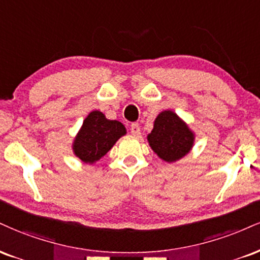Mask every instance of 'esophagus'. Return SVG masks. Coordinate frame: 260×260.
<instances>
[{"mask_svg":"<svg viewBox=\"0 0 260 260\" xmlns=\"http://www.w3.org/2000/svg\"><path fill=\"white\" fill-rule=\"evenodd\" d=\"M131 133L133 134V136L138 137L140 134V127L138 123H132L131 124Z\"/></svg>","mask_w":260,"mask_h":260,"instance_id":"esophagus-1","label":"esophagus"}]
</instances>
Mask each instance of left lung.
<instances>
[{
    "label": "left lung",
    "mask_w": 260,
    "mask_h": 260,
    "mask_svg": "<svg viewBox=\"0 0 260 260\" xmlns=\"http://www.w3.org/2000/svg\"><path fill=\"white\" fill-rule=\"evenodd\" d=\"M195 134L176 112L165 110L158 114L154 128L148 136L150 148L166 162H176L190 151Z\"/></svg>",
    "instance_id": "1"
}]
</instances>
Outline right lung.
<instances>
[{"label": "right lung", "mask_w": 260, "mask_h": 260, "mask_svg": "<svg viewBox=\"0 0 260 260\" xmlns=\"http://www.w3.org/2000/svg\"><path fill=\"white\" fill-rule=\"evenodd\" d=\"M126 134V128L116 120H108L98 110L89 112L82 127L75 137L73 150L84 164H94Z\"/></svg>", "instance_id": "add662e5"}]
</instances>
